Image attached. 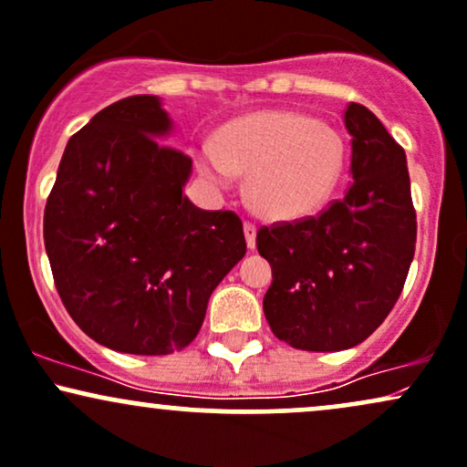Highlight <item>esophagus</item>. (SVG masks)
<instances>
[{
    "mask_svg": "<svg viewBox=\"0 0 467 467\" xmlns=\"http://www.w3.org/2000/svg\"><path fill=\"white\" fill-rule=\"evenodd\" d=\"M244 233H245V244H248L250 250L256 248V226L254 223L245 222L244 223Z\"/></svg>",
    "mask_w": 467,
    "mask_h": 467,
    "instance_id": "1",
    "label": "esophagus"
}]
</instances>
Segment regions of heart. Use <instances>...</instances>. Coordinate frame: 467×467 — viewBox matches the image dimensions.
Returning a JSON list of instances; mask_svg holds the SVG:
<instances>
[{
  "label": "heart",
  "mask_w": 467,
  "mask_h": 467,
  "mask_svg": "<svg viewBox=\"0 0 467 467\" xmlns=\"http://www.w3.org/2000/svg\"><path fill=\"white\" fill-rule=\"evenodd\" d=\"M202 178L230 189L248 173V198L269 222L316 215L346 170V145L328 123L297 110H263L222 128L217 143L195 145Z\"/></svg>",
  "instance_id": "1"
}]
</instances>
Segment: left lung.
I'll return each mask as SVG.
<instances>
[{
    "mask_svg": "<svg viewBox=\"0 0 467 467\" xmlns=\"http://www.w3.org/2000/svg\"><path fill=\"white\" fill-rule=\"evenodd\" d=\"M352 184L319 217L261 228L258 254L272 265L263 311L272 333L297 350L337 352L383 324L415 252L407 156L372 110L352 102Z\"/></svg>",
    "mask_w": 467,
    "mask_h": 467,
    "instance_id": "8db88e82",
    "label": "left lung"
}]
</instances>
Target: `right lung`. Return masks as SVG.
<instances>
[{"mask_svg":"<svg viewBox=\"0 0 467 467\" xmlns=\"http://www.w3.org/2000/svg\"><path fill=\"white\" fill-rule=\"evenodd\" d=\"M156 95L99 110L67 143L43 217L54 283L91 339L128 355L189 346L245 254L244 223L182 193L191 159Z\"/></svg>","mask_w":467,"mask_h":467,"instance_id":"add662e5","label":"right lung"}]
</instances>
